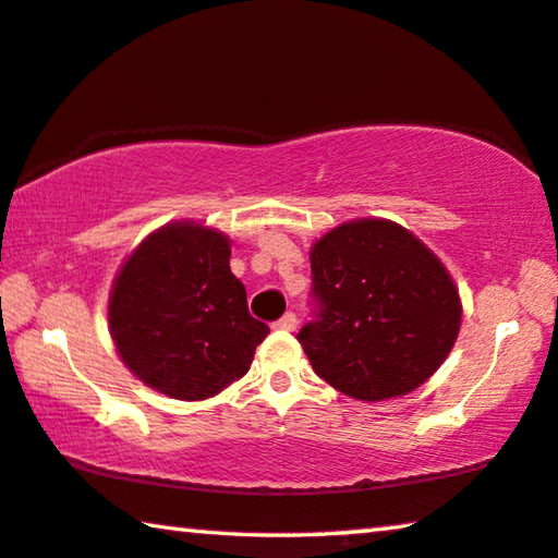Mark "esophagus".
<instances>
[{
	"label": "esophagus",
	"instance_id": "1",
	"mask_svg": "<svg viewBox=\"0 0 558 558\" xmlns=\"http://www.w3.org/2000/svg\"><path fill=\"white\" fill-rule=\"evenodd\" d=\"M295 326H298L295 313H286L280 320L272 323V328H276V330H295Z\"/></svg>",
	"mask_w": 558,
	"mask_h": 558
}]
</instances>
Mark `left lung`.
<instances>
[{"label": "left lung", "instance_id": "1", "mask_svg": "<svg viewBox=\"0 0 558 558\" xmlns=\"http://www.w3.org/2000/svg\"><path fill=\"white\" fill-rule=\"evenodd\" d=\"M315 320L298 332L313 371L359 401L405 396L434 376L461 328L444 263L398 222L351 220L311 247Z\"/></svg>", "mask_w": 558, "mask_h": 558}]
</instances>
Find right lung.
Listing matches in <instances>:
<instances>
[{
	"mask_svg": "<svg viewBox=\"0 0 558 558\" xmlns=\"http://www.w3.org/2000/svg\"><path fill=\"white\" fill-rule=\"evenodd\" d=\"M122 363L149 388L205 401L251 368L270 328L247 313L220 230L178 220L122 263L107 305Z\"/></svg>",
	"mask_w": 558,
	"mask_h": 558,
	"instance_id": "obj_1",
	"label": "right lung"
}]
</instances>
